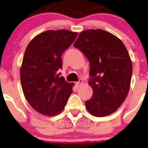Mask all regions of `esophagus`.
Returning <instances> with one entry per match:
<instances>
[{"label": "esophagus", "instance_id": "34e87169", "mask_svg": "<svg viewBox=\"0 0 148 148\" xmlns=\"http://www.w3.org/2000/svg\"><path fill=\"white\" fill-rule=\"evenodd\" d=\"M82 84H83V80H82V79H80V80H78L77 82L75 83V84H76V86H77V87H78V86H80V85Z\"/></svg>", "mask_w": 148, "mask_h": 148}]
</instances>
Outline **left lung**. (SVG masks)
<instances>
[{"mask_svg":"<svg viewBox=\"0 0 148 148\" xmlns=\"http://www.w3.org/2000/svg\"><path fill=\"white\" fill-rule=\"evenodd\" d=\"M74 46L90 62V81L93 94L85 102L93 116L103 117L116 112L130 88L132 64L122 41L107 31L87 29L80 32Z\"/></svg>","mask_w":148,"mask_h":148,"instance_id":"obj_1","label":"left lung"}]
</instances>
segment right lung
Segmentation results:
<instances>
[{
	"mask_svg": "<svg viewBox=\"0 0 148 148\" xmlns=\"http://www.w3.org/2000/svg\"><path fill=\"white\" fill-rule=\"evenodd\" d=\"M77 36L65 29L48 30L35 37L26 48L20 80L26 100L39 113L59 114L73 92V84L66 82L59 70L62 54Z\"/></svg>",
	"mask_w": 148,
	"mask_h": 148,
	"instance_id": "add662e5",
	"label": "right lung"
}]
</instances>
